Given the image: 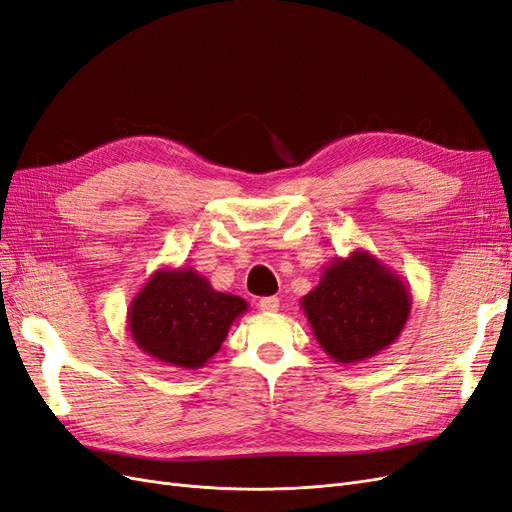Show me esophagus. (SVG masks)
<instances>
[{"instance_id":"1","label":"esophagus","mask_w":512,"mask_h":512,"mask_svg":"<svg viewBox=\"0 0 512 512\" xmlns=\"http://www.w3.org/2000/svg\"><path fill=\"white\" fill-rule=\"evenodd\" d=\"M258 307L262 313H275L279 309V298L277 296H264L258 301Z\"/></svg>"}]
</instances>
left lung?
<instances>
[{
	"label": "left lung",
	"mask_w": 512,
	"mask_h": 512,
	"mask_svg": "<svg viewBox=\"0 0 512 512\" xmlns=\"http://www.w3.org/2000/svg\"><path fill=\"white\" fill-rule=\"evenodd\" d=\"M411 290L368 250L337 256L301 298L317 343L337 364H358L390 347L407 324Z\"/></svg>",
	"instance_id": "8db88e82"
}]
</instances>
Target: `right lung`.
Segmentation results:
<instances>
[{"label":"right lung","instance_id":"1","mask_svg":"<svg viewBox=\"0 0 512 512\" xmlns=\"http://www.w3.org/2000/svg\"><path fill=\"white\" fill-rule=\"evenodd\" d=\"M245 311L241 296L214 290L192 267H163L133 296L127 326L150 358L195 370L218 354L228 328Z\"/></svg>","mask_w":512,"mask_h":512}]
</instances>
